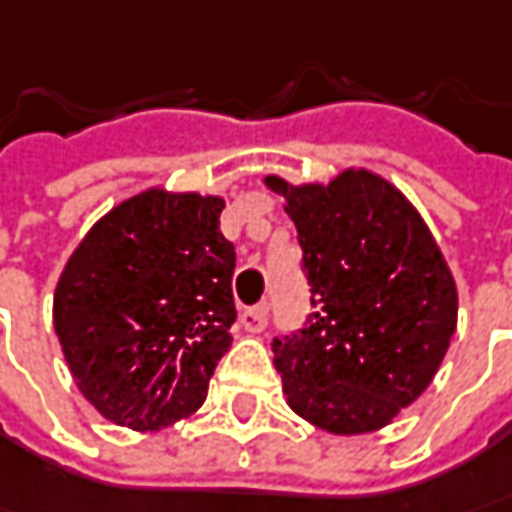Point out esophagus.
I'll return each mask as SVG.
<instances>
[{
  "label": "esophagus",
  "mask_w": 512,
  "mask_h": 512,
  "mask_svg": "<svg viewBox=\"0 0 512 512\" xmlns=\"http://www.w3.org/2000/svg\"><path fill=\"white\" fill-rule=\"evenodd\" d=\"M266 323H269V309L266 306H252V309H246L243 315H240V326L246 329V332H263L266 329Z\"/></svg>",
  "instance_id": "1"
}]
</instances>
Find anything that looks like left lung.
Returning a JSON list of instances; mask_svg holds the SVG:
<instances>
[{
  "instance_id": "1",
  "label": "left lung",
  "mask_w": 512,
  "mask_h": 512,
  "mask_svg": "<svg viewBox=\"0 0 512 512\" xmlns=\"http://www.w3.org/2000/svg\"><path fill=\"white\" fill-rule=\"evenodd\" d=\"M295 220L312 312L272 341L289 407L326 433L387 427L430 387L456 332L458 292L438 243L384 177L329 186L266 177Z\"/></svg>"
}]
</instances>
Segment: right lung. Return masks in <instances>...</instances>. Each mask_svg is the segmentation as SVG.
I'll return each mask as SVG.
<instances>
[{
	"mask_svg": "<svg viewBox=\"0 0 512 512\" xmlns=\"http://www.w3.org/2000/svg\"><path fill=\"white\" fill-rule=\"evenodd\" d=\"M223 206L143 191L105 214L65 263L54 329L79 392L108 421L160 430L206 401L237 318Z\"/></svg>",
	"mask_w": 512,
	"mask_h": 512,
	"instance_id": "obj_1",
	"label": "right lung"
}]
</instances>
